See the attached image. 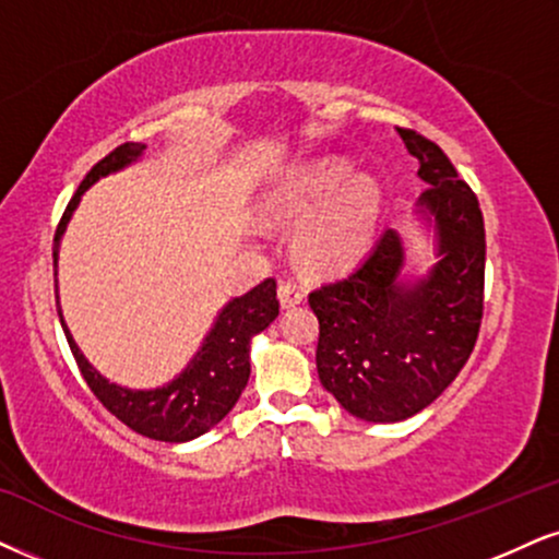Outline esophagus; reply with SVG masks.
Wrapping results in <instances>:
<instances>
[{"label":"esophagus","mask_w":559,"mask_h":559,"mask_svg":"<svg viewBox=\"0 0 559 559\" xmlns=\"http://www.w3.org/2000/svg\"><path fill=\"white\" fill-rule=\"evenodd\" d=\"M277 298L282 302V308H293L298 306V302H302V290L298 285H293V282H282L277 287Z\"/></svg>","instance_id":"1"}]
</instances>
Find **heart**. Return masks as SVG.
Returning a JSON list of instances; mask_svg holds the SVG:
<instances>
[{
    "instance_id": "heart-1",
    "label": "heart",
    "mask_w": 559,
    "mask_h": 559,
    "mask_svg": "<svg viewBox=\"0 0 559 559\" xmlns=\"http://www.w3.org/2000/svg\"><path fill=\"white\" fill-rule=\"evenodd\" d=\"M266 215L277 219H302L298 251L316 269L355 264L373 243L381 215V186L373 178L357 176L344 160H323L290 170L264 194Z\"/></svg>"
}]
</instances>
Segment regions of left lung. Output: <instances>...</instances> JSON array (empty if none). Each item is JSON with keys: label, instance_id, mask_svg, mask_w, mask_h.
Listing matches in <instances>:
<instances>
[{"label": "left lung", "instance_id": "left-lung-1", "mask_svg": "<svg viewBox=\"0 0 559 559\" xmlns=\"http://www.w3.org/2000/svg\"><path fill=\"white\" fill-rule=\"evenodd\" d=\"M427 189L415 217L436 264L406 272L394 227L340 280L308 295L319 319L323 389L365 423H402L430 406L469 360L485 293V219L474 191L436 142L399 129Z\"/></svg>", "mask_w": 559, "mask_h": 559}]
</instances>
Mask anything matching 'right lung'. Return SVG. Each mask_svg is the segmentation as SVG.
Wrapping results in <instances>:
<instances>
[{"instance_id": "add662e5", "label": "right lung", "mask_w": 559, "mask_h": 559, "mask_svg": "<svg viewBox=\"0 0 559 559\" xmlns=\"http://www.w3.org/2000/svg\"><path fill=\"white\" fill-rule=\"evenodd\" d=\"M144 144L127 142L116 147L111 155H106L93 170L82 178L78 194L67 204L64 217L53 236V274L59 266V246L61 236L67 233L69 219L78 210L80 199L93 183L100 178L119 174L136 160H142ZM57 311L61 329H64L69 349L78 360L82 378H85L90 391L98 396V402L119 417L123 425L132 427L144 438L165 440V443H186L204 436L238 402L240 391L246 389L248 376H251V340L280 316L277 300V282L264 280L251 290L230 298L219 308L215 323L202 340V347L191 357L189 365L178 373L174 381L157 385V389H127L108 381L98 368H93L82 349L74 342L72 332L67 329L64 316L59 306V280H57Z\"/></svg>"}]
</instances>
